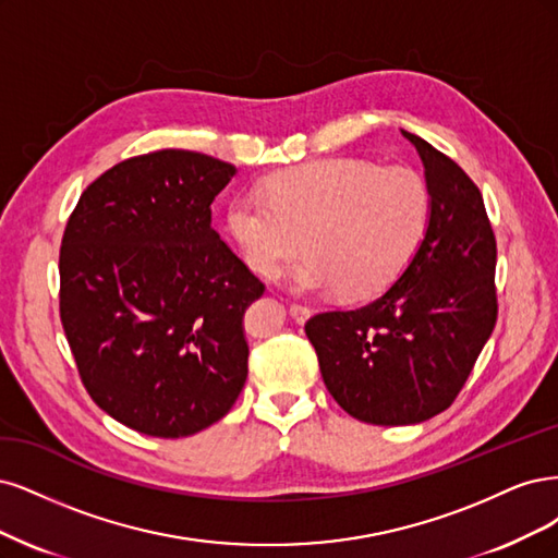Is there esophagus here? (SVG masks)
Instances as JSON below:
<instances>
[{
    "instance_id": "obj_1",
    "label": "esophagus",
    "mask_w": 558,
    "mask_h": 558,
    "mask_svg": "<svg viewBox=\"0 0 558 558\" xmlns=\"http://www.w3.org/2000/svg\"><path fill=\"white\" fill-rule=\"evenodd\" d=\"M290 313H292V317L296 322H305V319L311 317V308H308V305H303V303H292L290 305Z\"/></svg>"
}]
</instances>
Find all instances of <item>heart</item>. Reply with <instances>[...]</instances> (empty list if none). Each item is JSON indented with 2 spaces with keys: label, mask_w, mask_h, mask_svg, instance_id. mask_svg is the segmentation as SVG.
Segmentation results:
<instances>
[{
  "label": "heart",
  "mask_w": 558,
  "mask_h": 558,
  "mask_svg": "<svg viewBox=\"0 0 558 558\" xmlns=\"http://www.w3.org/2000/svg\"><path fill=\"white\" fill-rule=\"evenodd\" d=\"M428 208L426 183L412 169L331 157L271 173L262 194L233 196L227 229L257 276L274 278L303 245L308 255L287 276L292 287L366 299L403 271Z\"/></svg>",
  "instance_id": "obj_1"
}]
</instances>
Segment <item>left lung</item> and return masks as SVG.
Listing matches in <instances>:
<instances>
[{
    "label": "left lung",
    "mask_w": 558,
    "mask_h": 558,
    "mask_svg": "<svg viewBox=\"0 0 558 558\" xmlns=\"http://www.w3.org/2000/svg\"><path fill=\"white\" fill-rule=\"evenodd\" d=\"M401 134L430 196L417 253L383 296L305 322L336 403L377 426L420 424L452 405L498 315L496 236L477 185L430 143Z\"/></svg>",
    "instance_id": "left-lung-1"
}]
</instances>
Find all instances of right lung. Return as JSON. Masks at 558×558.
I'll return each instance as SVG.
<instances>
[{"mask_svg":"<svg viewBox=\"0 0 558 558\" xmlns=\"http://www.w3.org/2000/svg\"><path fill=\"white\" fill-rule=\"evenodd\" d=\"M236 167L157 150L101 173L66 222L60 317L93 401L155 438L222 420L247 377L243 315L264 282L210 227Z\"/></svg>","mask_w":558,"mask_h":558,"instance_id":"add662e5","label":"right lung"}]
</instances>
